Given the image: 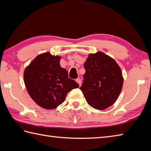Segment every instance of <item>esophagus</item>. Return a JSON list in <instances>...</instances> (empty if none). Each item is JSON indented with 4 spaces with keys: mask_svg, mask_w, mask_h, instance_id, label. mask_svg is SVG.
I'll return each instance as SVG.
<instances>
[{
    "mask_svg": "<svg viewBox=\"0 0 151 151\" xmlns=\"http://www.w3.org/2000/svg\"><path fill=\"white\" fill-rule=\"evenodd\" d=\"M76 82H77L78 84H79V86H81V84H82V81H81V78H76Z\"/></svg>",
    "mask_w": 151,
    "mask_h": 151,
    "instance_id": "34e87169",
    "label": "esophagus"
}]
</instances>
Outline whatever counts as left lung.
Instances as JSON below:
<instances>
[{
	"label": "left lung",
	"mask_w": 151,
	"mask_h": 151,
	"mask_svg": "<svg viewBox=\"0 0 151 151\" xmlns=\"http://www.w3.org/2000/svg\"><path fill=\"white\" fill-rule=\"evenodd\" d=\"M86 73L80 89L90 105L103 110L117 101L122 90L123 77L116 62L102 52L89 54L84 64Z\"/></svg>",
	"instance_id": "left-lung-1"
}]
</instances>
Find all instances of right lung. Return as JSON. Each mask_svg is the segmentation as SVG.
Here are the masks:
<instances>
[{
    "label": "right lung",
    "instance_id": "add662e5",
    "mask_svg": "<svg viewBox=\"0 0 151 151\" xmlns=\"http://www.w3.org/2000/svg\"><path fill=\"white\" fill-rule=\"evenodd\" d=\"M61 57L50 52L39 54L24 71V82L28 94L36 103L47 110L56 108L64 102L67 93L79 87L61 67Z\"/></svg>",
    "mask_w": 151,
    "mask_h": 151
}]
</instances>
